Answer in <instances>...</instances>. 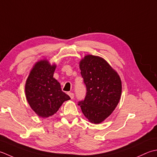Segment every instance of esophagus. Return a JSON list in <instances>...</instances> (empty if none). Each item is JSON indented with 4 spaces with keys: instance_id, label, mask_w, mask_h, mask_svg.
<instances>
[{
    "instance_id": "1",
    "label": "esophagus",
    "mask_w": 157,
    "mask_h": 157,
    "mask_svg": "<svg viewBox=\"0 0 157 157\" xmlns=\"http://www.w3.org/2000/svg\"><path fill=\"white\" fill-rule=\"evenodd\" d=\"M68 94L69 95V96L70 97V98H71V99H73V98H75V94H73V93H72V92H69Z\"/></svg>"
}]
</instances>
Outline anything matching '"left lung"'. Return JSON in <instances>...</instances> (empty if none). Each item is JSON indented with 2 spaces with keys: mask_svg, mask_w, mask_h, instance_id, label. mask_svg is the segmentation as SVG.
Segmentation results:
<instances>
[{
  "mask_svg": "<svg viewBox=\"0 0 157 157\" xmlns=\"http://www.w3.org/2000/svg\"><path fill=\"white\" fill-rule=\"evenodd\" d=\"M86 86L85 100L79 101L82 113L98 124L110 116L120 100L122 85L119 75L101 57L86 56L80 62Z\"/></svg>",
  "mask_w": 157,
  "mask_h": 157,
  "instance_id": "obj_1",
  "label": "left lung"
}]
</instances>
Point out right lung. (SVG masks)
Listing matches in <instances>:
<instances>
[{
  "mask_svg": "<svg viewBox=\"0 0 157 157\" xmlns=\"http://www.w3.org/2000/svg\"><path fill=\"white\" fill-rule=\"evenodd\" d=\"M56 65L48 61L37 62L25 83V92L30 107L38 116L49 117L57 113L63 101L70 100L62 91L61 85L53 78Z\"/></svg>",
  "mask_w": 157,
  "mask_h": 157,
  "instance_id": "right-lung-1",
  "label": "right lung"
}]
</instances>
